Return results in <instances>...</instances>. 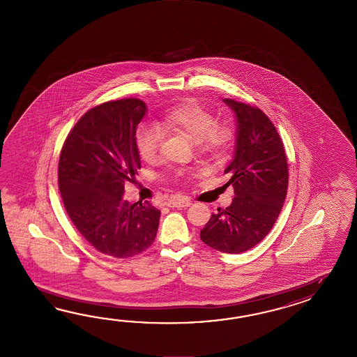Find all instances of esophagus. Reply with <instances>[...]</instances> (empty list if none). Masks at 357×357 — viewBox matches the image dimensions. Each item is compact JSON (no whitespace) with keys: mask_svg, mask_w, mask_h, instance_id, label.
<instances>
[{"mask_svg":"<svg viewBox=\"0 0 357 357\" xmlns=\"http://www.w3.org/2000/svg\"><path fill=\"white\" fill-rule=\"evenodd\" d=\"M167 205L169 208H186L191 205V202L188 197H175V199H171Z\"/></svg>","mask_w":357,"mask_h":357,"instance_id":"esophagus-1","label":"esophagus"}]
</instances>
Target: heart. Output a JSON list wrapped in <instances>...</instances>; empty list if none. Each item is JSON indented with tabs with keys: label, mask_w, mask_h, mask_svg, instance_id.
Returning a JSON list of instances; mask_svg holds the SVG:
<instances>
[{
	"label": "heart",
	"mask_w": 357,
	"mask_h": 357,
	"mask_svg": "<svg viewBox=\"0 0 357 357\" xmlns=\"http://www.w3.org/2000/svg\"><path fill=\"white\" fill-rule=\"evenodd\" d=\"M158 127L167 132L181 134L206 153H220L231 137V130L226 125L214 122L212 114L194 100L169 108L162 114ZM160 143V131L157 126L148 123L139 126L135 145L143 160H154Z\"/></svg>",
	"instance_id": "heart-1"
}]
</instances>
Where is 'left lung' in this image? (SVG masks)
<instances>
[{
    "instance_id": "obj_1",
    "label": "left lung",
    "mask_w": 357,
    "mask_h": 357,
    "mask_svg": "<svg viewBox=\"0 0 357 357\" xmlns=\"http://www.w3.org/2000/svg\"><path fill=\"white\" fill-rule=\"evenodd\" d=\"M223 102L236 117L235 152L225 169L236 197L213 213L200 238L214 250L240 254L273 227L287 194L289 169L281 137L266 114L234 99Z\"/></svg>"
}]
</instances>
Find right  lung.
I'll use <instances>...</instances> for the list:
<instances>
[{"label":"right lung","instance_id":"obj_1","mask_svg":"<svg viewBox=\"0 0 357 357\" xmlns=\"http://www.w3.org/2000/svg\"><path fill=\"white\" fill-rule=\"evenodd\" d=\"M145 114L146 105L135 98L94 107L61 151L59 188L68 217L91 246L114 258L146 250L160 225L152 204L123 199L125 182L142 167L135 134Z\"/></svg>","mask_w":357,"mask_h":357}]
</instances>
